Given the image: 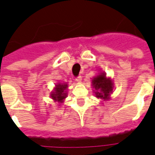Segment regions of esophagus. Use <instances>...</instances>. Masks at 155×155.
<instances>
[{"instance_id":"1","label":"esophagus","mask_w":155,"mask_h":155,"mask_svg":"<svg viewBox=\"0 0 155 155\" xmlns=\"http://www.w3.org/2000/svg\"><path fill=\"white\" fill-rule=\"evenodd\" d=\"M75 80H76V82H78V83H80V82L82 81L81 75H79V76H77V77L75 78Z\"/></svg>"}]
</instances>
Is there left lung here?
I'll return each mask as SVG.
<instances>
[{"label": "left lung", "instance_id": "8db88e82", "mask_svg": "<svg viewBox=\"0 0 155 155\" xmlns=\"http://www.w3.org/2000/svg\"><path fill=\"white\" fill-rule=\"evenodd\" d=\"M93 87L95 89L96 97L108 99L110 93L113 91V83L110 79H107L105 73H101L94 77L92 80Z\"/></svg>", "mask_w": 155, "mask_h": 155}]
</instances>
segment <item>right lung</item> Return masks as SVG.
Instances as JSON below:
<instances>
[{"label": "right lung", "instance_id": "add662e5", "mask_svg": "<svg viewBox=\"0 0 155 155\" xmlns=\"http://www.w3.org/2000/svg\"><path fill=\"white\" fill-rule=\"evenodd\" d=\"M55 91L51 94V97L54 101H58V102H63V100L67 97V93H66V88H67V84H58L56 85Z\"/></svg>", "mask_w": 155, "mask_h": 155}]
</instances>
